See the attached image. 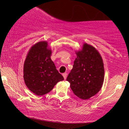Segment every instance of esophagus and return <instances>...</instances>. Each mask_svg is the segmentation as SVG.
<instances>
[{
    "label": "esophagus",
    "instance_id": "obj_1",
    "mask_svg": "<svg viewBox=\"0 0 129 129\" xmlns=\"http://www.w3.org/2000/svg\"><path fill=\"white\" fill-rule=\"evenodd\" d=\"M62 75H63V78H64V79H66V78H67V73H64L62 74Z\"/></svg>",
    "mask_w": 129,
    "mask_h": 129
}]
</instances>
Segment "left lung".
I'll use <instances>...</instances> for the list:
<instances>
[{
  "label": "left lung",
  "mask_w": 129,
  "mask_h": 129,
  "mask_svg": "<svg viewBox=\"0 0 129 129\" xmlns=\"http://www.w3.org/2000/svg\"><path fill=\"white\" fill-rule=\"evenodd\" d=\"M76 55L67 81L75 95L87 100L95 95L103 85V61L98 51L87 44H84L82 50L77 52Z\"/></svg>",
  "instance_id": "1"
}]
</instances>
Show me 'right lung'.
Wrapping results in <instances>:
<instances>
[{
    "instance_id": "1",
    "label": "right lung",
    "mask_w": 129,
    "mask_h": 129,
    "mask_svg": "<svg viewBox=\"0 0 129 129\" xmlns=\"http://www.w3.org/2000/svg\"><path fill=\"white\" fill-rule=\"evenodd\" d=\"M45 41L37 43L29 50L23 67L25 83L29 90L38 96L50 92L54 85L63 81L51 60V51Z\"/></svg>"
}]
</instances>
